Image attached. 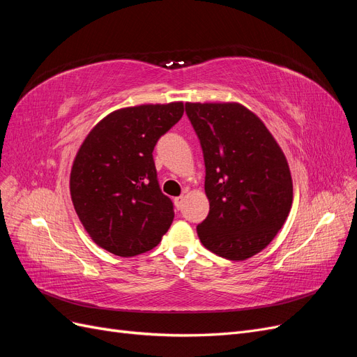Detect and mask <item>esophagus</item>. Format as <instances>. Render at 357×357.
Masks as SVG:
<instances>
[{"mask_svg": "<svg viewBox=\"0 0 357 357\" xmlns=\"http://www.w3.org/2000/svg\"><path fill=\"white\" fill-rule=\"evenodd\" d=\"M183 201H185V198H183V197H177V198H174V205H176V208H177V210H180V208L183 207Z\"/></svg>", "mask_w": 357, "mask_h": 357, "instance_id": "esophagus-1", "label": "esophagus"}]
</instances>
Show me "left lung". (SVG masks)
<instances>
[{
	"label": "left lung",
	"mask_w": 357,
	"mask_h": 357,
	"mask_svg": "<svg viewBox=\"0 0 357 357\" xmlns=\"http://www.w3.org/2000/svg\"><path fill=\"white\" fill-rule=\"evenodd\" d=\"M205 164L210 211L197 232L204 247L244 261L273 241L294 199L287 160L261 119L236 102H186Z\"/></svg>",
	"instance_id": "obj_1"
}]
</instances>
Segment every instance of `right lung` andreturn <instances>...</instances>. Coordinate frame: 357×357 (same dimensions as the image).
<instances>
[{
	"label": "right lung",
	"instance_id": "1",
	"mask_svg": "<svg viewBox=\"0 0 357 357\" xmlns=\"http://www.w3.org/2000/svg\"><path fill=\"white\" fill-rule=\"evenodd\" d=\"M183 110V102H171L113 112L79 149L71 199L84 229L107 252L122 257L149 252L169 229L174 204L160 190L153 150Z\"/></svg>",
	"mask_w": 357,
	"mask_h": 357
}]
</instances>
